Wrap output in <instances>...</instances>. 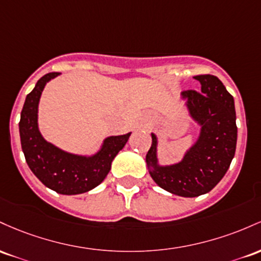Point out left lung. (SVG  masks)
Masks as SVG:
<instances>
[{
	"label": "left lung",
	"mask_w": 261,
	"mask_h": 261,
	"mask_svg": "<svg viewBox=\"0 0 261 261\" xmlns=\"http://www.w3.org/2000/svg\"><path fill=\"white\" fill-rule=\"evenodd\" d=\"M201 92H182L190 116L201 127L196 143L180 163L159 165L158 138L151 133L146 154L149 174L158 186L182 197H197L210 192L229 169L236 154L237 124L234 98L222 81L213 75L194 76Z\"/></svg>",
	"instance_id": "1"
}]
</instances>
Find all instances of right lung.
I'll return each mask as SVG.
<instances>
[{"instance_id": "obj_1", "label": "right lung", "mask_w": 261, "mask_h": 261, "mask_svg": "<svg viewBox=\"0 0 261 261\" xmlns=\"http://www.w3.org/2000/svg\"><path fill=\"white\" fill-rule=\"evenodd\" d=\"M58 75L59 72L44 75L25 97L19 121L20 144L29 169L44 185L61 195H79L95 189L105 180L130 133L108 137L91 156L67 153L46 142L38 128V105L44 86Z\"/></svg>"}]
</instances>
